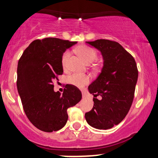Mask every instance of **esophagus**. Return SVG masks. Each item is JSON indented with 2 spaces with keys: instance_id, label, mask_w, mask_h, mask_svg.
Wrapping results in <instances>:
<instances>
[{
  "instance_id": "obj_1",
  "label": "esophagus",
  "mask_w": 158,
  "mask_h": 158,
  "mask_svg": "<svg viewBox=\"0 0 158 158\" xmlns=\"http://www.w3.org/2000/svg\"><path fill=\"white\" fill-rule=\"evenodd\" d=\"M82 98L83 99H86V98H88V95H87L85 92H82Z\"/></svg>"
}]
</instances>
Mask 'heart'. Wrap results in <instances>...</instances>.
I'll list each match as a JSON object with an SVG mask.
<instances>
[{
  "mask_svg": "<svg viewBox=\"0 0 158 158\" xmlns=\"http://www.w3.org/2000/svg\"><path fill=\"white\" fill-rule=\"evenodd\" d=\"M77 52L81 56V59L88 64L93 62L97 57V51L94 49L90 47L86 46V45H81V46L78 47L77 48ZM70 55V52L69 50H67L63 53L62 57H61V63H62L63 67H65L66 65ZM67 81L69 84L73 85L78 88H82L85 85L88 84L90 79L88 76L84 75V74L73 73L68 76L67 78Z\"/></svg>",
  "mask_w": 158,
  "mask_h": 158,
  "instance_id": "b5f03b06",
  "label": "heart"
}]
</instances>
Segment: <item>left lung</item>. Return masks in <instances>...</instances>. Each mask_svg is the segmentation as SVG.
Returning <instances> with one entry per match:
<instances>
[{
	"label": "left lung",
	"mask_w": 158,
	"mask_h": 158,
	"mask_svg": "<svg viewBox=\"0 0 158 158\" xmlns=\"http://www.w3.org/2000/svg\"><path fill=\"white\" fill-rule=\"evenodd\" d=\"M101 52L103 67L88 86L94 107L85 114L87 123L97 129H109L126 117L131 108L138 78L136 61L119 43L106 39L86 41ZM100 95L101 100L95 98Z\"/></svg>",
	"instance_id": "obj_1"
}]
</instances>
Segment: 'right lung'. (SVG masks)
I'll return each instance as SVG.
<instances>
[{"label": "right lung", "mask_w": 158, "mask_h": 158, "mask_svg": "<svg viewBox=\"0 0 158 158\" xmlns=\"http://www.w3.org/2000/svg\"><path fill=\"white\" fill-rule=\"evenodd\" d=\"M77 43L56 38L37 39L20 58L18 91L27 118L41 131L52 132L62 128L68 119V108L81 100V91L74 85H66L61 95L54 91L52 85L63 73V53Z\"/></svg>", "instance_id": "1"}]
</instances>
